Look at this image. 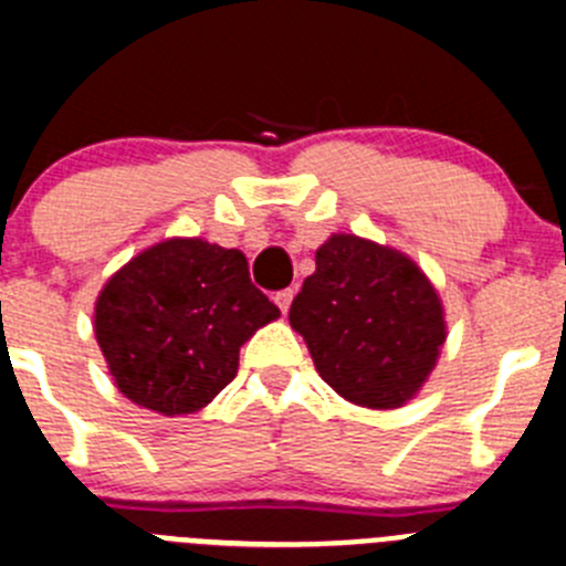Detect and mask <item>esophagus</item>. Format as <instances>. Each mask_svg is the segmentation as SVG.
I'll return each mask as SVG.
<instances>
[{
  "mask_svg": "<svg viewBox=\"0 0 566 566\" xmlns=\"http://www.w3.org/2000/svg\"><path fill=\"white\" fill-rule=\"evenodd\" d=\"M292 300H294V289H283V292L274 294V303H277V308L283 311V314H286V311H289Z\"/></svg>",
  "mask_w": 566,
  "mask_h": 566,
  "instance_id": "1",
  "label": "esophagus"
}]
</instances>
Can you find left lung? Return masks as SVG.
I'll use <instances>...</instances> for the list:
<instances>
[{
    "instance_id": "obj_1",
    "label": "left lung",
    "mask_w": 566,
    "mask_h": 566,
    "mask_svg": "<svg viewBox=\"0 0 566 566\" xmlns=\"http://www.w3.org/2000/svg\"><path fill=\"white\" fill-rule=\"evenodd\" d=\"M325 385L370 409H396L421 390L446 339L443 305L407 255L356 235L317 249L289 308Z\"/></svg>"
}]
</instances>
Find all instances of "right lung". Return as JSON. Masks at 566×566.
<instances>
[{"mask_svg":"<svg viewBox=\"0 0 566 566\" xmlns=\"http://www.w3.org/2000/svg\"><path fill=\"white\" fill-rule=\"evenodd\" d=\"M277 317V305L249 280L243 252L170 238L103 286L95 336L123 396L154 412L188 415L230 385L243 342Z\"/></svg>","mask_w":566,"mask_h":566,"instance_id":"right-lung-1","label":"right lung"}]
</instances>
